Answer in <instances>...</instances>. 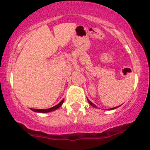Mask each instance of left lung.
<instances>
[{"instance_id": "8db88e82", "label": "left lung", "mask_w": 150, "mask_h": 150, "mask_svg": "<svg viewBox=\"0 0 150 150\" xmlns=\"http://www.w3.org/2000/svg\"><path fill=\"white\" fill-rule=\"evenodd\" d=\"M87 100H88V103H90V105H91V106H93V107H96V105H95V104H93V103L91 102V101H90V100H89L88 99H87ZM116 108H117V107H113V108H111V109H110V110H114V109H116Z\"/></svg>"}]
</instances>
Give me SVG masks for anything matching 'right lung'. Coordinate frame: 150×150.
<instances>
[{
    "mask_svg": "<svg viewBox=\"0 0 150 150\" xmlns=\"http://www.w3.org/2000/svg\"><path fill=\"white\" fill-rule=\"evenodd\" d=\"M64 100H62L61 102L59 103L57 105H56V106L51 107V108L45 109V110H43V109H31V110L34 111V112H43V113H44V112H51V111L56 110H57V109L59 108L60 106H62L63 103H64Z\"/></svg>",
    "mask_w": 150,
    "mask_h": 150,
    "instance_id": "right-lung-1",
    "label": "right lung"
}]
</instances>
